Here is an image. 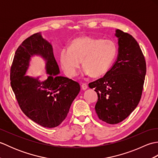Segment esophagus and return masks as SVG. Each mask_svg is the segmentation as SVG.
Returning a JSON list of instances; mask_svg holds the SVG:
<instances>
[{
  "label": "esophagus",
  "mask_w": 158,
  "mask_h": 158,
  "mask_svg": "<svg viewBox=\"0 0 158 158\" xmlns=\"http://www.w3.org/2000/svg\"><path fill=\"white\" fill-rule=\"evenodd\" d=\"M81 88L83 90L87 89H88V85H87L86 83H82V84H81Z\"/></svg>",
  "instance_id": "34e87169"
}]
</instances>
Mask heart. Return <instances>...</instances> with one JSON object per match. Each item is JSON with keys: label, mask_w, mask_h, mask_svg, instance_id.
Wrapping results in <instances>:
<instances>
[{"label": "heart", "mask_w": 158, "mask_h": 158, "mask_svg": "<svg viewBox=\"0 0 158 158\" xmlns=\"http://www.w3.org/2000/svg\"><path fill=\"white\" fill-rule=\"evenodd\" d=\"M116 53L113 40L82 36L73 40L69 48L62 49L59 58L67 75H76L82 62L83 74L98 77L108 71Z\"/></svg>", "instance_id": "heart-1"}]
</instances>
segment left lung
<instances>
[{
	"instance_id": "obj_1",
	"label": "left lung",
	"mask_w": 158,
	"mask_h": 158,
	"mask_svg": "<svg viewBox=\"0 0 158 158\" xmlns=\"http://www.w3.org/2000/svg\"><path fill=\"white\" fill-rule=\"evenodd\" d=\"M118 54L103 77L89 83L98 94L95 110L99 119L116 124L128 117L139 105L146 75L145 58L132 35L119 29Z\"/></svg>"
}]
</instances>
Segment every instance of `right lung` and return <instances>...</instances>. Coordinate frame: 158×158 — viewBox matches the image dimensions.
<instances>
[{
	"label": "right lung",
	"instance_id": "add662e5",
	"mask_svg": "<svg viewBox=\"0 0 158 158\" xmlns=\"http://www.w3.org/2000/svg\"><path fill=\"white\" fill-rule=\"evenodd\" d=\"M39 56L46 62L48 79L40 80L25 75L32 57ZM51 43L37 32L25 39L15 53L10 80L23 113L45 127H55L65 119L73 101L80 92L79 83L60 76Z\"/></svg>",
	"mask_w": 158,
	"mask_h": 158
}]
</instances>
